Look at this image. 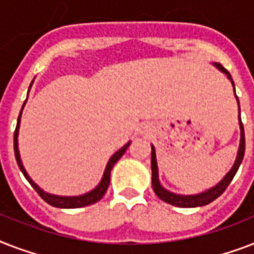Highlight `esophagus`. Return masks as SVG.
Instances as JSON below:
<instances>
[{"label":"esophagus","mask_w":254,"mask_h":254,"mask_svg":"<svg viewBox=\"0 0 254 254\" xmlns=\"http://www.w3.org/2000/svg\"><path fill=\"white\" fill-rule=\"evenodd\" d=\"M149 131H150V127H149V125H142V127H141V133L147 134Z\"/></svg>","instance_id":"esophagus-1"}]
</instances>
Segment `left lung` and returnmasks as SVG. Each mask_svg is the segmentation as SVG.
<instances>
[{"instance_id": "obj_1", "label": "left lung", "mask_w": 254, "mask_h": 254, "mask_svg": "<svg viewBox=\"0 0 254 254\" xmlns=\"http://www.w3.org/2000/svg\"><path fill=\"white\" fill-rule=\"evenodd\" d=\"M216 68H219L221 72H224L227 75L231 83L233 85V91H235V83H233L232 77H231V73L227 71V69L223 67L219 63H213ZM235 96H236V92H235ZM237 104H239V99H237ZM239 125H240V145H239V151H237L236 161L233 163L232 169L229 170V173L225 175L223 179H221L216 186H213L212 189L207 190L204 192L196 193V195H179V193H174L167 191L165 187L161 186L158 178V166H157V158H155V150L154 146L151 145V185H153V190H154L155 195L161 199V200L166 201L169 204L175 205V207H182V208H193V207H201V205L209 204L211 201H213L215 199L220 196L221 193L224 192L225 189L228 187L229 183L232 182L233 177L236 175L237 170L240 167L241 162H243V158H244L245 153V134H244V127H243V123H241L240 117V104H239Z\"/></svg>"}]
</instances>
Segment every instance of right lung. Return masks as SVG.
Instances as JSON below:
<instances>
[{
  "instance_id": "right-lung-1",
  "label": "right lung",
  "mask_w": 254,
  "mask_h": 254,
  "mask_svg": "<svg viewBox=\"0 0 254 254\" xmlns=\"http://www.w3.org/2000/svg\"><path fill=\"white\" fill-rule=\"evenodd\" d=\"M34 81V80H33ZM33 81H31V84H33ZM31 84H30L29 89L31 88ZM27 100V99H26ZM26 101L22 105V109L25 107ZM22 109L21 113L18 116V121H17V127H15V131H14V154H15V159H17L18 166H19V170L22 171V174L25 175V178L29 181V183L31 185L35 191L38 192V195L46 201V203H49L50 205H53V207H58V208H80V207H85V205H91L96 201H99L101 197L104 196V193L107 192L108 187H109V182H111V171L115 166V163L119 161L121 157L124 155V153L127 151V149L129 147L130 142H127L125 146H123L120 149L119 151H116L115 154L112 155L111 159H109V162H108L107 167H105V171H104V175L101 178V181L97 186H96L95 189L89 191V192L84 193V195H79V196H59V195H53V193L45 192L43 190L39 189L33 181H31V178L29 177V174L26 173L25 167L22 165L21 157H19V150H18V131H19V124H21V115H22Z\"/></svg>"
}]
</instances>
